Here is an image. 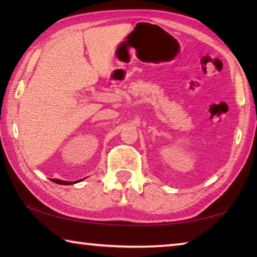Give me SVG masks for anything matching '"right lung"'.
Returning <instances> with one entry per match:
<instances>
[{"instance_id": "add662e5", "label": "right lung", "mask_w": 257, "mask_h": 257, "mask_svg": "<svg viewBox=\"0 0 257 257\" xmlns=\"http://www.w3.org/2000/svg\"><path fill=\"white\" fill-rule=\"evenodd\" d=\"M52 181L55 182V184H59V185H71V184H75V182H77V181H75V182L63 181V180H59V179H52ZM78 181H80V180H78Z\"/></svg>"}]
</instances>
